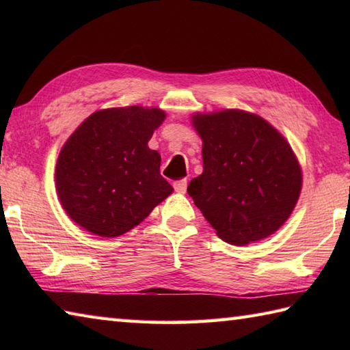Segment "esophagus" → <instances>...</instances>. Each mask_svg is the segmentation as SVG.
<instances>
[{
  "mask_svg": "<svg viewBox=\"0 0 350 350\" xmlns=\"http://www.w3.org/2000/svg\"><path fill=\"white\" fill-rule=\"evenodd\" d=\"M173 187H174V191H176V192H179V194H185V192H187L188 182H187V179L176 180V182L173 183Z\"/></svg>",
  "mask_w": 350,
  "mask_h": 350,
  "instance_id": "34e87169",
  "label": "esophagus"
}]
</instances>
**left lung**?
<instances>
[{"mask_svg":"<svg viewBox=\"0 0 350 350\" xmlns=\"http://www.w3.org/2000/svg\"><path fill=\"white\" fill-rule=\"evenodd\" d=\"M203 173L188 194L222 241L247 245L284 224L302 187L292 147L265 118L242 109L192 116Z\"/></svg>","mask_w":350,"mask_h":350,"instance_id":"left-lung-1","label":"left lung"}]
</instances>
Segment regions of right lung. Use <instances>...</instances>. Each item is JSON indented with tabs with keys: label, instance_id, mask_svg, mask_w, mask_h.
<instances>
[{
	"label": "right lung",
	"instance_id": "add662e5",
	"mask_svg": "<svg viewBox=\"0 0 350 350\" xmlns=\"http://www.w3.org/2000/svg\"><path fill=\"white\" fill-rule=\"evenodd\" d=\"M159 108L96 111L58 154L55 185L70 219L102 237L122 236L143 222L173 187L161 176V154L147 143L162 124Z\"/></svg>",
	"mask_w": 350,
	"mask_h": 350
}]
</instances>
